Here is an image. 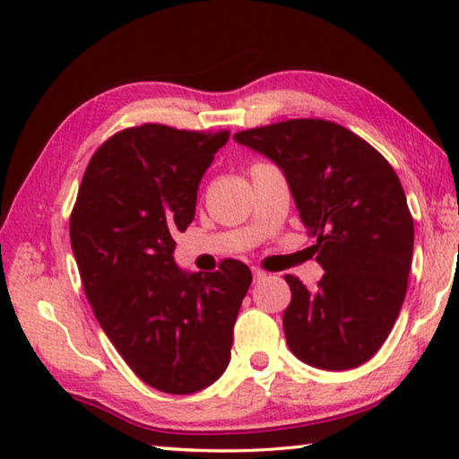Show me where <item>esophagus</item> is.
<instances>
[{
  "mask_svg": "<svg viewBox=\"0 0 459 459\" xmlns=\"http://www.w3.org/2000/svg\"><path fill=\"white\" fill-rule=\"evenodd\" d=\"M267 277V273L263 269H259V267H253V279L255 281H263V279Z\"/></svg>",
  "mask_w": 459,
  "mask_h": 459,
  "instance_id": "1",
  "label": "esophagus"
}]
</instances>
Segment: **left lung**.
I'll return each instance as SVG.
<instances>
[{"mask_svg": "<svg viewBox=\"0 0 459 459\" xmlns=\"http://www.w3.org/2000/svg\"><path fill=\"white\" fill-rule=\"evenodd\" d=\"M235 139L283 169L324 267L314 291L285 275L287 346L316 368L360 367L391 333L407 293L413 219L399 176L362 137L325 119H290Z\"/></svg>", "mask_w": 459, "mask_h": 459, "instance_id": "1", "label": "left lung"}]
</instances>
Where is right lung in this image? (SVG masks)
<instances>
[{
    "instance_id": "add662e5",
    "label": "right lung",
    "mask_w": 459,
    "mask_h": 459,
    "mask_svg": "<svg viewBox=\"0 0 459 459\" xmlns=\"http://www.w3.org/2000/svg\"><path fill=\"white\" fill-rule=\"evenodd\" d=\"M229 135L158 123L123 129L91 158L71 214L73 253L100 328L161 393L202 391L227 370L253 281L237 259L214 273L174 263L172 235L194 221L198 184Z\"/></svg>"
}]
</instances>
